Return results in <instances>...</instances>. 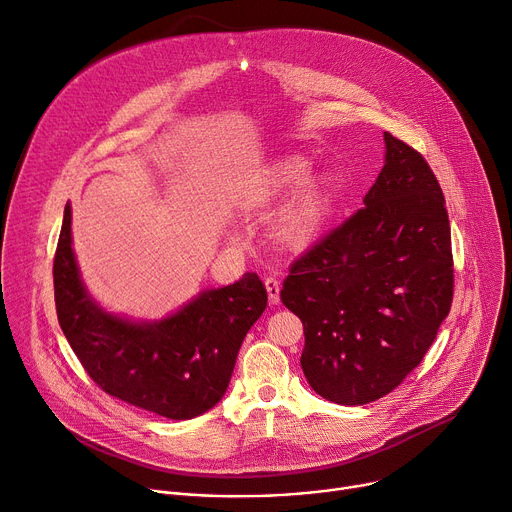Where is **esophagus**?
Instances as JSON below:
<instances>
[{"mask_svg": "<svg viewBox=\"0 0 512 512\" xmlns=\"http://www.w3.org/2000/svg\"><path fill=\"white\" fill-rule=\"evenodd\" d=\"M264 285H266V291H268V301L272 305H277L281 301V281L277 277H266Z\"/></svg>", "mask_w": 512, "mask_h": 512, "instance_id": "obj_1", "label": "esophagus"}]
</instances>
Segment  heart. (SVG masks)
<instances>
[{"label": "heart", "mask_w": 512, "mask_h": 512, "mask_svg": "<svg viewBox=\"0 0 512 512\" xmlns=\"http://www.w3.org/2000/svg\"><path fill=\"white\" fill-rule=\"evenodd\" d=\"M309 172V164L303 157H285V160L274 164L260 186L258 205H272L287 192H291ZM330 213V190L326 182L318 176L305 180L293 199L281 211L274 235L287 248H305L318 238L326 225Z\"/></svg>", "instance_id": "1"}]
</instances>
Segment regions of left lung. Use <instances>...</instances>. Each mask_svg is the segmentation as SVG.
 Wrapping results in <instances>:
<instances>
[{"mask_svg": "<svg viewBox=\"0 0 512 512\" xmlns=\"http://www.w3.org/2000/svg\"><path fill=\"white\" fill-rule=\"evenodd\" d=\"M365 207L299 256L281 299L303 322V373L322 398L375 402L420 365L453 303L451 225L420 151L385 133Z\"/></svg>", "mask_w": 512, "mask_h": 512, "instance_id": "8db88e82", "label": "left lung"}]
</instances>
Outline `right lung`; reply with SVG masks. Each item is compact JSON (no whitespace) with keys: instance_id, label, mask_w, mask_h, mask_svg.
Wrapping results in <instances>:
<instances>
[{"instance_id":"add662e5","label":"right lung","mask_w":512,"mask_h":512,"mask_svg":"<svg viewBox=\"0 0 512 512\" xmlns=\"http://www.w3.org/2000/svg\"><path fill=\"white\" fill-rule=\"evenodd\" d=\"M53 283L59 326L92 381L116 400L172 420L199 416L223 398L244 336L268 301L258 274L246 272L238 283L201 293L162 322L110 316L82 285L69 205Z\"/></svg>"}]
</instances>
